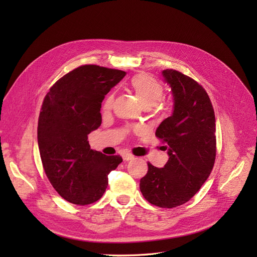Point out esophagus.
Returning a JSON list of instances; mask_svg holds the SVG:
<instances>
[{
    "label": "esophagus",
    "mask_w": 257,
    "mask_h": 257,
    "mask_svg": "<svg viewBox=\"0 0 257 257\" xmlns=\"http://www.w3.org/2000/svg\"><path fill=\"white\" fill-rule=\"evenodd\" d=\"M122 158H123L124 161H132V160L134 159L133 155L130 154V153H124V154L122 155Z\"/></svg>",
    "instance_id": "34e87169"
}]
</instances>
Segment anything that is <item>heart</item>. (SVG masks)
Segmentation results:
<instances>
[{"instance_id":"heart-1","label":"heart","mask_w":257,"mask_h":257,"mask_svg":"<svg viewBox=\"0 0 257 257\" xmlns=\"http://www.w3.org/2000/svg\"><path fill=\"white\" fill-rule=\"evenodd\" d=\"M131 88L135 92L138 100L146 109H150L157 105L164 94L161 82L147 74L135 75L131 80ZM112 103L113 95L109 94L104 102V109L109 110Z\"/></svg>"}]
</instances>
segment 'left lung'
Wrapping results in <instances>:
<instances>
[{
  "label": "left lung",
  "mask_w": 257,
  "mask_h": 257,
  "mask_svg": "<svg viewBox=\"0 0 257 257\" xmlns=\"http://www.w3.org/2000/svg\"><path fill=\"white\" fill-rule=\"evenodd\" d=\"M162 75L172 90L174 109L155 135L166 143L169 159L163 168L148 163L141 191L150 204L175 208L195 195L211 173L215 116L207 92L195 80L175 69H165Z\"/></svg>",
  "instance_id": "8db88e82"
}]
</instances>
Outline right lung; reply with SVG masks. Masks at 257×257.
<instances>
[{"instance_id": "add662e5", "label": "right lung", "mask_w": 257, "mask_h": 257, "mask_svg": "<svg viewBox=\"0 0 257 257\" xmlns=\"http://www.w3.org/2000/svg\"><path fill=\"white\" fill-rule=\"evenodd\" d=\"M125 72L82 65L50 88L38 118L37 142L45 173L65 200L95 203L105 193L108 174L122 162L90 148L88 135L102 123L100 108L108 92Z\"/></svg>"}]
</instances>
